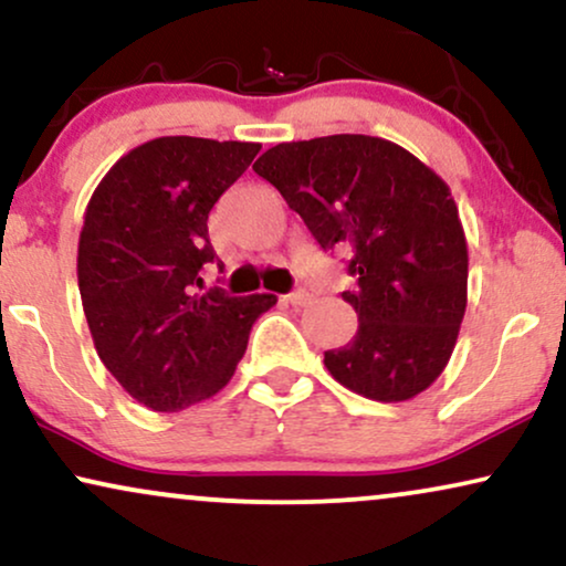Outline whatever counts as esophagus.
Returning a JSON list of instances; mask_svg holds the SVG:
<instances>
[{"label":"esophagus","mask_w":566,"mask_h":566,"mask_svg":"<svg viewBox=\"0 0 566 566\" xmlns=\"http://www.w3.org/2000/svg\"><path fill=\"white\" fill-rule=\"evenodd\" d=\"M307 300H311V295H307L305 290H295V292H290V295H284V303L287 305H305Z\"/></svg>","instance_id":"esophagus-1"}]
</instances>
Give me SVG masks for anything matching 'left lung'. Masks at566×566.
<instances>
[{
  "instance_id": "1",
  "label": "left lung",
  "mask_w": 566,
  "mask_h": 566,
  "mask_svg": "<svg viewBox=\"0 0 566 566\" xmlns=\"http://www.w3.org/2000/svg\"><path fill=\"white\" fill-rule=\"evenodd\" d=\"M253 170L303 217L323 251L346 248L342 297L359 328L323 354L354 394L396 403L446 370L465 313L469 248L446 180L394 142L334 134L284 142Z\"/></svg>"
}]
</instances>
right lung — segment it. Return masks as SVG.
Returning <instances> with one entry per match:
<instances>
[{"instance_id":"right-lung-1","label":"right lung","mask_w":566,"mask_h":566,"mask_svg":"<svg viewBox=\"0 0 566 566\" xmlns=\"http://www.w3.org/2000/svg\"><path fill=\"white\" fill-rule=\"evenodd\" d=\"M261 145L160 137L97 184L80 232L77 279L97 357L132 398L180 411L228 386L274 295L201 292L217 261L207 220Z\"/></svg>"}]
</instances>
